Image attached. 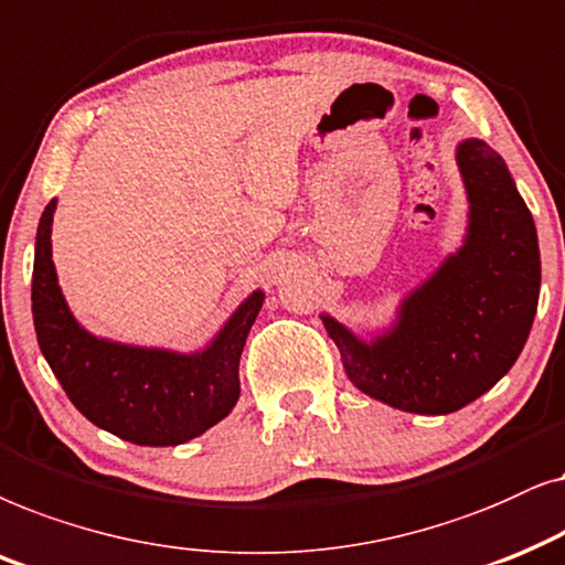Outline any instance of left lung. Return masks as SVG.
<instances>
[{
	"mask_svg": "<svg viewBox=\"0 0 565 565\" xmlns=\"http://www.w3.org/2000/svg\"><path fill=\"white\" fill-rule=\"evenodd\" d=\"M457 162L470 199L468 239L405 299L401 322L361 343L322 318L361 393L424 416L465 408L511 370L540 297L537 230L507 162L478 139L462 141Z\"/></svg>",
	"mask_w": 565,
	"mask_h": 565,
	"instance_id": "left-lung-1",
	"label": "left lung"
}]
</instances>
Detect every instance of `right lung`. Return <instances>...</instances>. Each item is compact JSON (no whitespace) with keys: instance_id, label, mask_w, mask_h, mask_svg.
Listing matches in <instances>:
<instances>
[{"instance_id":"add662e5","label":"right lung","mask_w":565,"mask_h":565,"mask_svg":"<svg viewBox=\"0 0 565 565\" xmlns=\"http://www.w3.org/2000/svg\"><path fill=\"white\" fill-rule=\"evenodd\" d=\"M51 201L38 224L33 320L51 372L82 416L141 447H172L201 436L227 416L239 397V353L263 307L255 295L232 315L204 353L129 349L97 341L77 326L51 260Z\"/></svg>"}]
</instances>
